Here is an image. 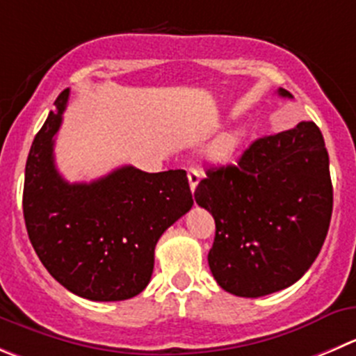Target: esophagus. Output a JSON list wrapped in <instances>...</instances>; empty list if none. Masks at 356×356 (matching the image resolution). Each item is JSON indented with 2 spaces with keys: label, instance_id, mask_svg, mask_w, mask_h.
<instances>
[{
  "label": "esophagus",
  "instance_id": "34e87169",
  "mask_svg": "<svg viewBox=\"0 0 356 356\" xmlns=\"http://www.w3.org/2000/svg\"><path fill=\"white\" fill-rule=\"evenodd\" d=\"M187 175H188V184H191V191L194 192L195 187H197L199 180H201V171H199V169H195V168H191V169H188Z\"/></svg>",
  "mask_w": 356,
  "mask_h": 356
}]
</instances>
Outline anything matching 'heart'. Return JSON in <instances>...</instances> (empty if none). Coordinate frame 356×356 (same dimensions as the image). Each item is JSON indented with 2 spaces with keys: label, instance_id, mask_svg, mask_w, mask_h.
<instances>
[{
  "label": "heart",
  "instance_id": "obj_1",
  "mask_svg": "<svg viewBox=\"0 0 356 356\" xmlns=\"http://www.w3.org/2000/svg\"><path fill=\"white\" fill-rule=\"evenodd\" d=\"M243 138H245V133H243L241 129L222 134V136L211 145V148H209V159H211L213 162H216V164H225V162L232 161L236 152L241 147Z\"/></svg>",
  "mask_w": 356,
  "mask_h": 356
}]
</instances>
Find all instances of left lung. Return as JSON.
Listing matches in <instances>:
<instances>
[{
	"label": "left lung",
	"mask_w": 356,
	"mask_h": 356,
	"mask_svg": "<svg viewBox=\"0 0 356 356\" xmlns=\"http://www.w3.org/2000/svg\"><path fill=\"white\" fill-rule=\"evenodd\" d=\"M194 197L215 218L208 264L225 292L262 297L293 285L320 253L332 216L321 131L299 122L259 138L238 164L208 169Z\"/></svg>",
	"instance_id": "1"
}]
</instances>
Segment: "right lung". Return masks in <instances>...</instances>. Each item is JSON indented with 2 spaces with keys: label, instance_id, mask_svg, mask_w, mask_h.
Listing matches in <instances>:
<instances>
[{
  "label": "right lung",
  "instance_id": "right-lung-1",
  "mask_svg": "<svg viewBox=\"0 0 356 356\" xmlns=\"http://www.w3.org/2000/svg\"><path fill=\"white\" fill-rule=\"evenodd\" d=\"M67 97L70 89L59 94L26 162L28 236L70 292L101 302L131 299L150 282L159 238L194 204L187 172L122 165L90 184H67L54 162Z\"/></svg>",
  "mask_w": 356,
  "mask_h": 356
}]
</instances>
